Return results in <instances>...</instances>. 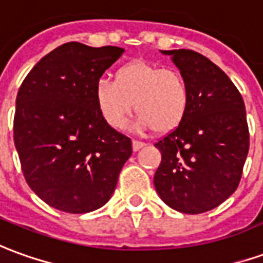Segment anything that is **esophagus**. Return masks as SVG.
Instances as JSON below:
<instances>
[{
	"mask_svg": "<svg viewBox=\"0 0 263 263\" xmlns=\"http://www.w3.org/2000/svg\"><path fill=\"white\" fill-rule=\"evenodd\" d=\"M144 146L145 144L144 142H141V141H132V149L135 151V152L141 149V148H144Z\"/></svg>",
	"mask_w": 263,
	"mask_h": 263,
	"instance_id": "1",
	"label": "esophagus"
}]
</instances>
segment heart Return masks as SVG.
Wrapping results in <instances>:
<instances>
[{
    "mask_svg": "<svg viewBox=\"0 0 263 263\" xmlns=\"http://www.w3.org/2000/svg\"><path fill=\"white\" fill-rule=\"evenodd\" d=\"M93 100L102 119L115 129L126 125L135 108L138 128L168 134L186 117L191 91L179 72L138 61L118 68L114 81L101 78Z\"/></svg>",
    "mask_w": 263,
    "mask_h": 263,
    "instance_id": "b5f03b06",
    "label": "heart"
}]
</instances>
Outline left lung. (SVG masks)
<instances>
[{
    "label": "left lung",
    "instance_id": "1",
    "mask_svg": "<svg viewBox=\"0 0 263 263\" xmlns=\"http://www.w3.org/2000/svg\"><path fill=\"white\" fill-rule=\"evenodd\" d=\"M191 91L183 122L158 141L162 161L154 185L168 206L202 214L227 201L239 185L249 151L245 104L234 82L206 57L191 49L161 51Z\"/></svg>",
    "mask_w": 263,
    "mask_h": 263
}]
</instances>
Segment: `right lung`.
I'll return each instance as SVG.
<instances>
[{
	"label": "right lung",
	"mask_w": 263,
	"mask_h": 263,
	"mask_svg": "<svg viewBox=\"0 0 263 263\" xmlns=\"http://www.w3.org/2000/svg\"><path fill=\"white\" fill-rule=\"evenodd\" d=\"M124 51L62 44L20 87L14 142L24 176L42 201L62 212L104 206L131 157V139L106 124L93 100L95 84Z\"/></svg>",
	"instance_id": "add662e5"
}]
</instances>
